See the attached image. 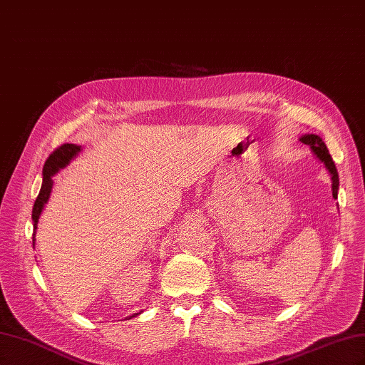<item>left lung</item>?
<instances>
[{
	"mask_svg": "<svg viewBox=\"0 0 365 365\" xmlns=\"http://www.w3.org/2000/svg\"><path fill=\"white\" fill-rule=\"evenodd\" d=\"M302 143H304V145H307L309 148L312 149V152L317 155V158L322 161L326 169L329 170L330 173V178H332V195L336 200L338 197V187H339V178H338V170L335 168V163L332 160V157H330L329 153V149L326 148L324 141L319 138L318 135H314V134H307V135H303L300 138Z\"/></svg>",
	"mask_w": 365,
	"mask_h": 365,
	"instance_id": "1",
	"label": "left lung"
}]
</instances>
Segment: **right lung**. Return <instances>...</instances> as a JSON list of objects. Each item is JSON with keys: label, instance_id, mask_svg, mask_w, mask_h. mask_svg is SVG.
Instances as JSON below:
<instances>
[{"label": "right lung", "instance_id": "right-lung-1", "mask_svg": "<svg viewBox=\"0 0 365 365\" xmlns=\"http://www.w3.org/2000/svg\"><path fill=\"white\" fill-rule=\"evenodd\" d=\"M81 146L71 145V143H65V145L59 146L58 149H54L51 152V155L47 158L46 164H43V170H42V187L41 192L36 197L35 205H33V212H31V219H33V230L38 228V219L42 213L43 205L48 201V196L51 193V187H53V175L58 173L61 169H63L77 153L81 152ZM33 245H35V233H33ZM138 315V314H135ZM132 315V317H135Z\"/></svg>", "mask_w": 365, "mask_h": 365}]
</instances>
